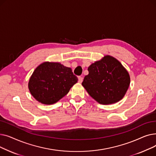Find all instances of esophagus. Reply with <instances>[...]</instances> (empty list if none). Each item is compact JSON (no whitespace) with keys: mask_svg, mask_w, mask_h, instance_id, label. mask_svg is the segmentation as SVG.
<instances>
[{"mask_svg":"<svg viewBox=\"0 0 156 156\" xmlns=\"http://www.w3.org/2000/svg\"><path fill=\"white\" fill-rule=\"evenodd\" d=\"M83 81V78L82 77H81V76H80V77H78V82L79 83H81Z\"/></svg>","mask_w":156,"mask_h":156,"instance_id":"obj_1","label":"esophagus"}]
</instances>
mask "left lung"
Segmentation results:
<instances>
[{"label": "left lung", "mask_w": 156, "mask_h": 156, "mask_svg": "<svg viewBox=\"0 0 156 156\" xmlns=\"http://www.w3.org/2000/svg\"><path fill=\"white\" fill-rule=\"evenodd\" d=\"M88 75L81 83L97 102L116 103L126 94L130 84L128 71L114 57L107 55L88 68Z\"/></svg>", "instance_id": "left-lung-1"}]
</instances>
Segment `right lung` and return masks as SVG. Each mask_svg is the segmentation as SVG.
Listing matches in <instances>:
<instances>
[{
	"instance_id": "1",
	"label": "right lung",
	"mask_w": 156,
	"mask_h": 156,
	"mask_svg": "<svg viewBox=\"0 0 156 156\" xmlns=\"http://www.w3.org/2000/svg\"><path fill=\"white\" fill-rule=\"evenodd\" d=\"M78 80L71 68L59 62H44L33 73L28 82V88L37 101L51 105L66 95Z\"/></svg>"
}]
</instances>
